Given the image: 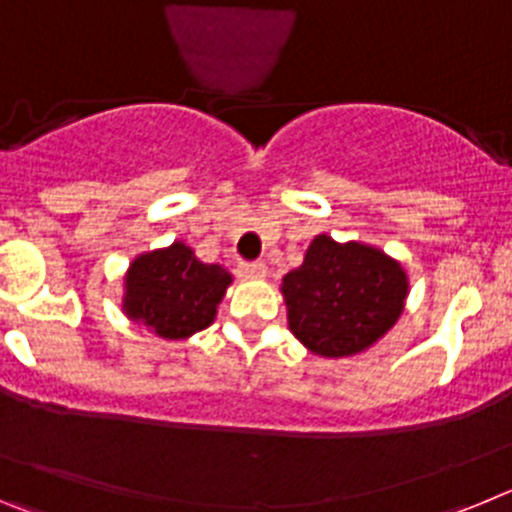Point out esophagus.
<instances>
[{
    "mask_svg": "<svg viewBox=\"0 0 512 512\" xmlns=\"http://www.w3.org/2000/svg\"><path fill=\"white\" fill-rule=\"evenodd\" d=\"M238 277L241 279H264L266 277V264L264 261H251V264L238 266Z\"/></svg>",
    "mask_w": 512,
    "mask_h": 512,
    "instance_id": "1",
    "label": "esophagus"
}]
</instances>
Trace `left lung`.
Returning <instances> with one entry per match:
<instances>
[{"label": "left lung", "instance_id": "1", "mask_svg": "<svg viewBox=\"0 0 512 512\" xmlns=\"http://www.w3.org/2000/svg\"><path fill=\"white\" fill-rule=\"evenodd\" d=\"M292 336L323 359L364 354L397 323L408 297L400 261L359 241L315 235L302 266L282 279Z\"/></svg>", "mask_w": 512, "mask_h": 512}]
</instances>
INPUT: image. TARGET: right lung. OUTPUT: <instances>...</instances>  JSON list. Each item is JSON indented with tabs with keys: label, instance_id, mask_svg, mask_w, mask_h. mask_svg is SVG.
<instances>
[{
	"label": "right lung",
	"instance_id": "1",
	"mask_svg": "<svg viewBox=\"0 0 512 512\" xmlns=\"http://www.w3.org/2000/svg\"><path fill=\"white\" fill-rule=\"evenodd\" d=\"M122 282L128 320L158 338L184 341L212 325L233 277L220 264H202L184 241H174L135 256Z\"/></svg>",
	"mask_w": 512,
	"mask_h": 512
}]
</instances>
